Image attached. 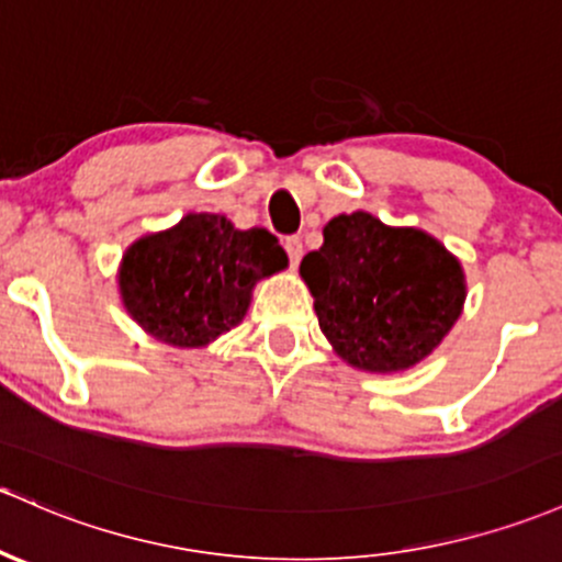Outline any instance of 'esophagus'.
Segmentation results:
<instances>
[{"mask_svg": "<svg viewBox=\"0 0 562 562\" xmlns=\"http://www.w3.org/2000/svg\"><path fill=\"white\" fill-rule=\"evenodd\" d=\"M283 249H286L289 262H292V268H297L300 259H303V238H297V235H292V238L283 240Z\"/></svg>", "mask_w": 562, "mask_h": 562, "instance_id": "obj_1", "label": "esophagus"}]
</instances>
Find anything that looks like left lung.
<instances>
[{
  "label": "left lung",
  "instance_id": "8db88e82",
  "mask_svg": "<svg viewBox=\"0 0 562 562\" xmlns=\"http://www.w3.org/2000/svg\"><path fill=\"white\" fill-rule=\"evenodd\" d=\"M300 276L331 351L372 375L404 372L431 356L467 303L461 259L418 227H391L367 211L324 225Z\"/></svg>",
  "mask_w": 562,
  "mask_h": 562
}]
</instances>
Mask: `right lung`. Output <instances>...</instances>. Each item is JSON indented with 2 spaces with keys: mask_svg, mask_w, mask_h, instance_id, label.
Listing matches in <instances>:
<instances>
[{
  "mask_svg": "<svg viewBox=\"0 0 562 562\" xmlns=\"http://www.w3.org/2000/svg\"><path fill=\"white\" fill-rule=\"evenodd\" d=\"M289 257L265 227L238 231L222 214H187L125 249L117 289L128 316L173 348H206L244 322L257 281Z\"/></svg>",
  "mask_w": 562,
  "mask_h": 562,
  "instance_id": "1",
  "label": "right lung"
}]
</instances>
